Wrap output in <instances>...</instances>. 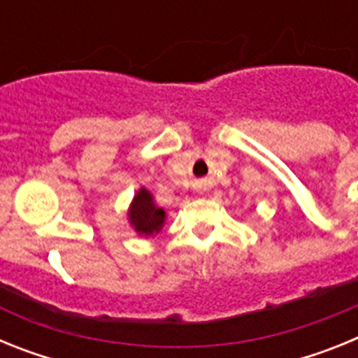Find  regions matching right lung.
Returning a JSON list of instances; mask_svg holds the SVG:
<instances>
[{
  "label": "right lung",
  "mask_w": 358,
  "mask_h": 358,
  "mask_svg": "<svg viewBox=\"0 0 358 358\" xmlns=\"http://www.w3.org/2000/svg\"><path fill=\"white\" fill-rule=\"evenodd\" d=\"M129 220L140 235L150 236L154 233H159L163 227L164 210L154 204V199L147 188H141L134 195V201L129 210Z\"/></svg>",
  "instance_id": "add662e5"
}]
</instances>
